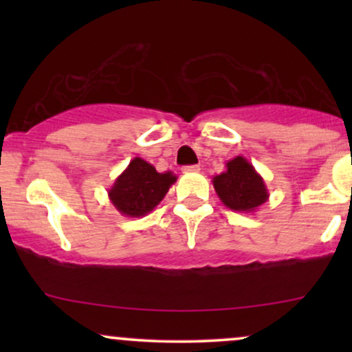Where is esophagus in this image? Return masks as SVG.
Returning <instances> with one entry per match:
<instances>
[{
	"instance_id": "obj_1",
	"label": "esophagus",
	"mask_w": 352,
	"mask_h": 352,
	"mask_svg": "<svg viewBox=\"0 0 352 352\" xmlns=\"http://www.w3.org/2000/svg\"><path fill=\"white\" fill-rule=\"evenodd\" d=\"M184 173H190V172H200V165H187V167L182 168Z\"/></svg>"
}]
</instances>
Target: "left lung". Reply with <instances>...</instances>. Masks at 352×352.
<instances>
[{"mask_svg":"<svg viewBox=\"0 0 352 352\" xmlns=\"http://www.w3.org/2000/svg\"><path fill=\"white\" fill-rule=\"evenodd\" d=\"M212 182L218 199L233 212H256L270 197L263 177L241 155L228 160L225 170L213 177Z\"/></svg>","mask_w":352,"mask_h":352,"instance_id":"left-lung-1","label":"left lung"}]
</instances>
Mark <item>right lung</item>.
I'll use <instances>...</instances> for the list:
<instances>
[{
  "label": "right lung",
  "mask_w": 352,
  "mask_h": 352,
  "mask_svg": "<svg viewBox=\"0 0 352 352\" xmlns=\"http://www.w3.org/2000/svg\"><path fill=\"white\" fill-rule=\"evenodd\" d=\"M175 182L177 175L172 172L160 173L152 164L134 157L109 188V200L120 215L145 217L164 200Z\"/></svg>",
  "instance_id": "obj_1"
}]
</instances>
